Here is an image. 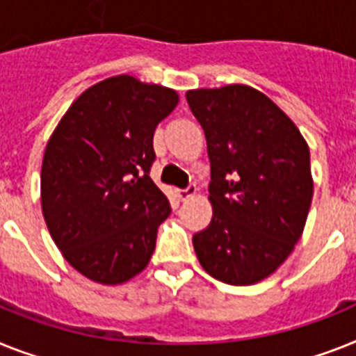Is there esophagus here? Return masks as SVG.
Here are the masks:
<instances>
[{"instance_id":"1","label":"esophagus","mask_w":356,"mask_h":356,"mask_svg":"<svg viewBox=\"0 0 356 356\" xmlns=\"http://www.w3.org/2000/svg\"><path fill=\"white\" fill-rule=\"evenodd\" d=\"M198 193V189H196L195 184H191L189 187H185V189H178V198L180 200H189L193 198V196Z\"/></svg>"}]
</instances>
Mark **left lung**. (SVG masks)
<instances>
[{
    "label": "left lung",
    "mask_w": 356,
    "mask_h": 356,
    "mask_svg": "<svg viewBox=\"0 0 356 356\" xmlns=\"http://www.w3.org/2000/svg\"><path fill=\"white\" fill-rule=\"evenodd\" d=\"M207 140L211 224L193 236L198 262L231 286H252L286 262L313 198L309 147L293 120L249 85L185 94Z\"/></svg>",
    "instance_id": "left-lung-1"
}]
</instances>
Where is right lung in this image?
Listing matches in <instances>:
<instances>
[{"label":"right lung","mask_w":356,"mask_h":356,"mask_svg":"<svg viewBox=\"0 0 356 356\" xmlns=\"http://www.w3.org/2000/svg\"><path fill=\"white\" fill-rule=\"evenodd\" d=\"M178 102L169 87L113 76L79 94L49 138L41 211L63 258L85 278L118 286L151 260L171 214L149 176L152 136Z\"/></svg>","instance_id":"1"}]
</instances>
